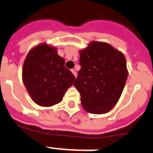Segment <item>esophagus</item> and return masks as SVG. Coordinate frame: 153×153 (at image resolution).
I'll list each match as a JSON object with an SVG mask.
<instances>
[{"mask_svg": "<svg viewBox=\"0 0 153 153\" xmlns=\"http://www.w3.org/2000/svg\"><path fill=\"white\" fill-rule=\"evenodd\" d=\"M71 72H72V73H73V74H74V77L76 78V77H77V72L75 71V70L72 69L71 70Z\"/></svg>", "mask_w": 153, "mask_h": 153, "instance_id": "obj_1", "label": "esophagus"}]
</instances>
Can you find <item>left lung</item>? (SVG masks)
Returning <instances> with one entry per match:
<instances>
[{
  "label": "left lung",
  "mask_w": 153,
  "mask_h": 153,
  "mask_svg": "<svg viewBox=\"0 0 153 153\" xmlns=\"http://www.w3.org/2000/svg\"><path fill=\"white\" fill-rule=\"evenodd\" d=\"M79 54L81 69L74 86L82 105L91 114H106L117 103L126 85V57L110 44L98 41L91 42Z\"/></svg>",
  "instance_id": "1"
}]
</instances>
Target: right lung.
<instances>
[{
  "label": "right lung",
  "instance_id": "1",
  "mask_svg": "<svg viewBox=\"0 0 153 153\" xmlns=\"http://www.w3.org/2000/svg\"><path fill=\"white\" fill-rule=\"evenodd\" d=\"M57 48L43 43L27 53L23 64L22 79L32 101L50 107L62 100L75 77L64 66Z\"/></svg>",
  "mask_w": 153,
  "mask_h": 153
}]
</instances>
